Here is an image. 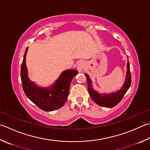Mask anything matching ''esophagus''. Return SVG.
Returning <instances> with one entry per match:
<instances>
[{"mask_svg":"<svg viewBox=\"0 0 150 150\" xmlns=\"http://www.w3.org/2000/svg\"><path fill=\"white\" fill-rule=\"evenodd\" d=\"M84 67H85V63H84V61H79L77 63V69L79 73L83 71Z\"/></svg>","mask_w":150,"mask_h":150,"instance_id":"esophagus-1","label":"esophagus"}]
</instances>
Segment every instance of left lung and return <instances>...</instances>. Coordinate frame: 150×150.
I'll return each instance as SVG.
<instances>
[{"mask_svg": "<svg viewBox=\"0 0 150 150\" xmlns=\"http://www.w3.org/2000/svg\"><path fill=\"white\" fill-rule=\"evenodd\" d=\"M127 71L125 81L123 85L121 87V88L119 91L111 94H100L97 91H94L92 86V81L91 79L89 78V76L85 74L87 80V84H88V93L91 96V98L96 102L98 105L102 107L105 108H113L121 102L122 98L126 94L131 84V74H130V64L129 62H127Z\"/></svg>", "mask_w": 150, "mask_h": 150, "instance_id": "obj_1", "label": "left lung"}]
</instances>
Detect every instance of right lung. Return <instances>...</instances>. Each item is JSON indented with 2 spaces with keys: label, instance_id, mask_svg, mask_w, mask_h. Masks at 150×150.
<instances>
[{
  "label": "right lung",
  "instance_id": "right-lung-1",
  "mask_svg": "<svg viewBox=\"0 0 150 150\" xmlns=\"http://www.w3.org/2000/svg\"><path fill=\"white\" fill-rule=\"evenodd\" d=\"M28 47L24 54L21 66V79L23 91L28 98L40 109L51 111L60 108L66 103L72 79L78 73L75 69H68L62 73L52 86L49 88L38 86L28 77L25 57Z\"/></svg>",
  "mask_w": 150,
  "mask_h": 150
}]
</instances>
